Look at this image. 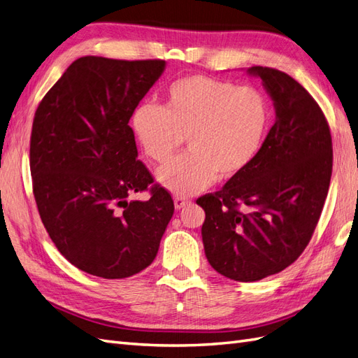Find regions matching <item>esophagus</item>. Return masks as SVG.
<instances>
[{"label":"esophagus","instance_id":"1","mask_svg":"<svg viewBox=\"0 0 358 358\" xmlns=\"http://www.w3.org/2000/svg\"><path fill=\"white\" fill-rule=\"evenodd\" d=\"M188 203H189V200L185 199V197H175V208H176V210L183 209Z\"/></svg>","mask_w":358,"mask_h":358}]
</instances>
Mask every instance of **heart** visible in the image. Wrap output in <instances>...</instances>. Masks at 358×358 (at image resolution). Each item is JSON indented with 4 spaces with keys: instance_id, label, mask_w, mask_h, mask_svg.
Masks as SVG:
<instances>
[{
    "instance_id": "obj_1",
    "label": "heart",
    "mask_w": 358,
    "mask_h": 358,
    "mask_svg": "<svg viewBox=\"0 0 358 358\" xmlns=\"http://www.w3.org/2000/svg\"><path fill=\"white\" fill-rule=\"evenodd\" d=\"M268 124L262 91L203 74L173 82L164 106L145 103L131 115L133 134L150 161H169L187 137L189 152L157 170L159 185L180 197L239 176L259 154Z\"/></svg>"
}]
</instances>
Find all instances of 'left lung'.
<instances>
[{"label":"left lung","instance_id":"8db88e82","mask_svg":"<svg viewBox=\"0 0 358 358\" xmlns=\"http://www.w3.org/2000/svg\"><path fill=\"white\" fill-rule=\"evenodd\" d=\"M246 73L273 101L275 124L252 164L197 204L206 213L201 237L210 266L254 282L305 251L329 192L333 149L326 116L299 82L268 67Z\"/></svg>","mask_w":358,"mask_h":358}]
</instances>
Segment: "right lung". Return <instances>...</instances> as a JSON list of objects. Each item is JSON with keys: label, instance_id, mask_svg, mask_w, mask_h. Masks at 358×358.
I'll return each mask as SVG.
<instances>
[{"label": "right lung", "instance_id": "add662e5", "mask_svg": "<svg viewBox=\"0 0 358 358\" xmlns=\"http://www.w3.org/2000/svg\"><path fill=\"white\" fill-rule=\"evenodd\" d=\"M166 61L76 59L41 100L29 166L40 218L52 242L83 272L122 279L154 262L175 212L170 194L137 161L128 125Z\"/></svg>", "mask_w": 358, "mask_h": 358}]
</instances>
